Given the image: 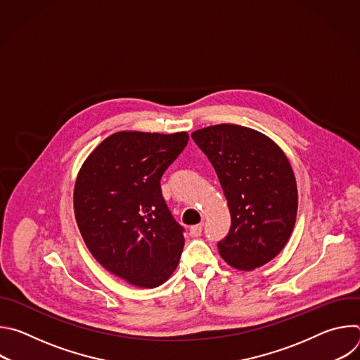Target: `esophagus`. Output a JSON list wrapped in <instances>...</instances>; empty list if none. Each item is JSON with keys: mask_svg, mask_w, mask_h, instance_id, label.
Masks as SVG:
<instances>
[{"mask_svg": "<svg viewBox=\"0 0 360 360\" xmlns=\"http://www.w3.org/2000/svg\"><path fill=\"white\" fill-rule=\"evenodd\" d=\"M202 229H203V224H198V225H193V226H191V229H189V233H191V236H200V233H202Z\"/></svg>", "mask_w": 360, "mask_h": 360, "instance_id": "1", "label": "esophagus"}]
</instances>
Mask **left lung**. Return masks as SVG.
<instances>
[{
	"mask_svg": "<svg viewBox=\"0 0 360 360\" xmlns=\"http://www.w3.org/2000/svg\"><path fill=\"white\" fill-rule=\"evenodd\" d=\"M217 171L231 212V229L218 242L225 262L259 268L285 248L295 226L297 188L283 150L266 135L233 124L192 132Z\"/></svg>",
	"mask_w": 360,
	"mask_h": 360,
	"instance_id": "1",
	"label": "left lung"
}]
</instances>
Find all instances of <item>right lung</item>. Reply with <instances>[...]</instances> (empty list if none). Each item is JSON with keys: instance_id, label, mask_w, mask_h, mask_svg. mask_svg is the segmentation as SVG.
Instances as JSON below:
<instances>
[{"instance_id": "right-lung-1", "label": "right lung", "mask_w": 360, "mask_h": 360, "mask_svg": "<svg viewBox=\"0 0 360 360\" xmlns=\"http://www.w3.org/2000/svg\"><path fill=\"white\" fill-rule=\"evenodd\" d=\"M188 139L186 132H117L78 174L74 211L84 242L102 266L131 285L157 288L178 266L184 228L168 210L161 178Z\"/></svg>"}]
</instances>
